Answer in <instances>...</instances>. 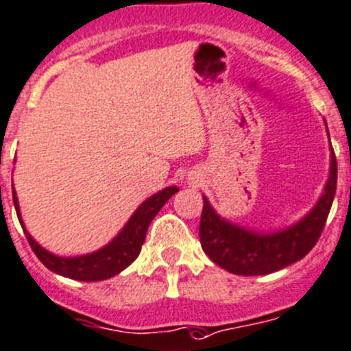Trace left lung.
Listing matches in <instances>:
<instances>
[{
	"instance_id": "obj_1",
	"label": "left lung",
	"mask_w": 351,
	"mask_h": 351,
	"mask_svg": "<svg viewBox=\"0 0 351 351\" xmlns=\"http://www.w3.org/2000/svg\"><path fill=\"white\" fill-rule=\"evenodd\" d=\"M326 132L329 137L328 125ZM336 180L338 166L331 147L329 176L319 200L302 219L280 230L258 231L231 223L219 216L209 199L202 195L204 207L199 226L202 250L214 264L240 276H262L295 264L314 248L324 230L336 193Z\"/></svg>"
}]
</instances>
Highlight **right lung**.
Instances as JSON below:
<instances>
[{"mask_svg":"<svg viewBox=\"0 0 351 351\" xmlns=\"http://www.w3.org/2000/svg\"><path fill=\"white\" fill-rule=\"evenodd\" d=\"M178 192V186L171 185L166 189L159 190L158 193L145 199L141 206L135 209L130 219L125 223L120 233L108 241L104 247L99 250H94L90 254L75 255V257H61V255L51 254L44 247H40L32 234L25 230L23 224L22 214H20L19 199H16V192L13 189V204H15L16 216H19L20 224L23 228L27 240H29L30 247H32L34 254L37 255L44 266L53 273L60 274V276L70 278V280L77 281H103L110 280V278L117 276L121 271L127 269L132 262L138 257L141 254L142 243L147 234V228L151 221L154 219L156 214L161 210V207L171 199V195Z\"/></svg>","mask_w":351,"mask_h":351,"instance_id":"obj_1","label":"right lung"}]
</instances>
